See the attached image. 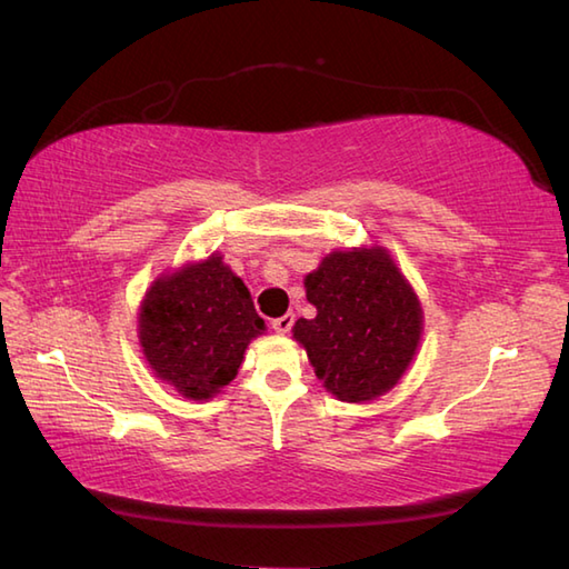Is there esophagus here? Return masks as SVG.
Instances as JSON below:
<instances>
[{
	"label": "esophagus",
	"instance_id": "esophagus-1",
	"mask_svg": "<svg viewBox=\"0 0 569 569\" xmlns=\"http://www.w3.org/2000/svg\"><path fill=\"white\" fill-rule=\"evenodd\" d=\"M293 320H296L293 313H286V316H281V318L271 320V328H273L276 332H281V336H286V332L293 328Z\"/></svg>",
	"mask_w": 569,
	"mask_h": 569
}]
</instances>
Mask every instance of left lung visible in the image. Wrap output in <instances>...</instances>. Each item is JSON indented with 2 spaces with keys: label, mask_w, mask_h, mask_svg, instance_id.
<instances>
[{
  "label": "left lung",
  "mask_w": 569,
  "mask_h": 569,
  "mask_svg": "<svg viewBox=\"0 0 569 569\" xmlns=\"http://www.w3.org/2000/svg\"><path fill=\"white\" fill-rule=\"evenodd\" d=\"M316 318H300L293 338L316 377L340 402H370L389 392L419 348L421 303L385 247L330 251L306 276Z\"/></svg>",
  "instance_id": "left-lung-1"
}]
</instances>
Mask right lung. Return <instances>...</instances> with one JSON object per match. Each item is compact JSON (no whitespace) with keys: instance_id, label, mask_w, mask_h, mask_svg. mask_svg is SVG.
Instances as JSON below:
<instances>
[{"instance_id":"obj_1","label":"right lung","mask_w":569,"mask_h":569,"mask_svg":"<svg viewBox=\"0 0 569 569\" xmlns=\"http://www.w3.org/2000/svg\"><path fill=\"white\" fill-rule=\"evenodd\" d=\"M263 330L249 288L221 253L154 278L138 313L144 360L187 399L219 395Z\"/></svg>"}]
</instances>
